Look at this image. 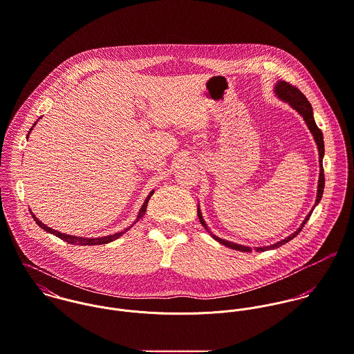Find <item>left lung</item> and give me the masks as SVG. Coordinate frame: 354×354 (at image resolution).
<instances>
[{"label":"left lung","instance_id":"left-lung-1","mask_svg":"<svg viewBox=\"0 0 354 354\" xmlns=\"http://www.w3.org/2000/svg\"><path fill=\"white\" fill-rule=\"evenodd\" d=\"M275 94L278 95L279 100L287 102L292 109H295V111L304 118V120H305L308 129L310 130V133H312V136H313V138H315V142H316V145H317V150H319V164H320V175H319V185H317V197H316V203H315V207H316V205L320 203L322 196H323V192H324V169H323L324 141H323V133H322V130L316 126V122H315V119H313V109H312L310 102L306 100V97H305L297 87L291 86L290 83H287V82H284V80H279V82L277 83V86H275ZM315 207H313V208H315ZM312 212H313V209L308 213V216L305 217V220L302 221V224L299 225V228H298L295 232H292L290 236L284 238L281 242H277V243H274V245H271V246L254 248L256 252L271 250V249L279 248V246L284 245L286 242L291 241L294 236H297V235L301 232L302 227H304L305 223L309 220ZM197 213H198V218H200L201 224H203V225L205 227V230L212 235L213 239H216V241L220 242L221 245H225V246H228V248H231V249H235V250H239V252H246V253H249V252L253 250V248H249V246H245V245H238V243H234V242H230V241H225V239H221V238L213 235L212 231H209V228H208V225H207V223H205V220H204V217H203V213L200 211V207H198Z\"/></svg>","mask_w":354,"mask_h":354}]
</instances>
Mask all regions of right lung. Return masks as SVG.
Returning a JSON list of instances; mask_svg holds the SVG:
<instances>
[{
    "label": "right lung",
    "instance_id": "obj_1",
    "mask_svg": "<svg viewBox=\"0 0 354 354\" xmlns=\"http://www.w3.org/2000/svg\"><path fill=\"white\" fill-rule=\"evenodd\" d=\"M35 124H37V122L34 123V126H35ZM34 126H32V127H34ZM32 127L30 129V131L32 130ZM30 131H28V134H30ZM27 138H28V136H27ZM153 193H154V190H151V192L149 193V196L146 197V200H145V203H143V205H142V208L140 209V213H138L137 220L134 221V224H136L137 221H140V218L143 217V214L146 212L147 203H149L150 197L153 196ZM30 213L32 214V218L35 220V223H37L42 230H45L46 232H50V234L59 236L60 239H63V241H66V242H68V243H71V245H82V246H86V245H104V243H109V242H112V241L120 238L124 232H127V231L133 227V224H131L129 228H126V230H123V231H120V232H116V234H113V235H106V236H102V238H83V236H73V235H68V234H63V232H60V231H56V230L48 227L46 224H44L38 217H35V214L31 212V211H30Z\"/></svg>",
    "mask_w": 354,
    "mask_h": 354
}]
</instances>
